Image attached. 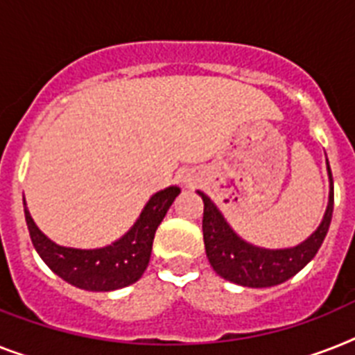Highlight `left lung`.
<instances>
[{"label":"left lung","mask_w":355,"mask_h":355,"mask_svg":"<svg viewBox=\"0 0 355 355\" xmlns=\"http://www.w3.org/2000/svg\"><path fill=\"white\" fill-rule=\"evenodd\" d=\"M330 192L329 205L324 210L323 221L319 223L314 232L310 234L303 243L288 248H263L245 241L243 237L234 232V228L227 223V219L212 199L201 190L205 203L203 209V241L207 257L216 274L223 279L250 288H266L285 283L295 276L301 268L309 265L318 254L324 236L329 232L334 212V181L327 159Z\"/></svg>","instance_id":"obj_1"}]
</instances>
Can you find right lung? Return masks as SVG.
I'll return each instance as SVG.
<instances>
[{"instance_id":"add662e5","label":"right lung","mask_w":355,"mask_h":355,"mask_svg":"<svg viewBox=\"0 0 355 355\" xmlns=\"http://www.w3.org/2000/svg\"><path fill=\"white\" fill-rule=\"evenodd\" d=\"M181 192L180 187L159 190L146 201L136 223L119 239L101 248L61 247L41 232L25 205L32 245L54 274L70 285L90 292H110L136 283L150 261L157 227Z\"/></svg>"}]
</instances>
